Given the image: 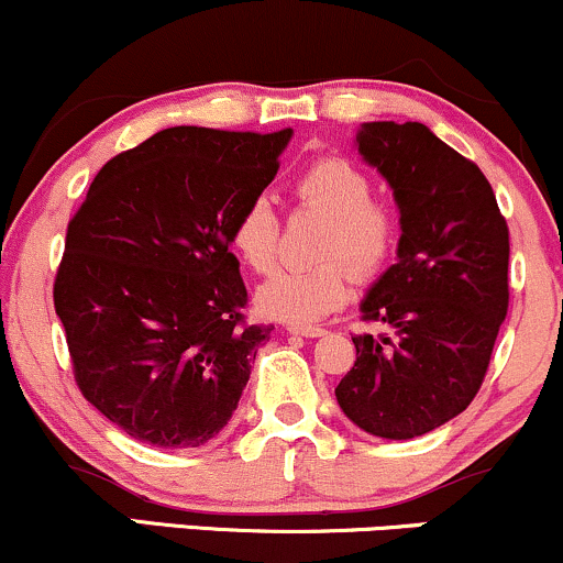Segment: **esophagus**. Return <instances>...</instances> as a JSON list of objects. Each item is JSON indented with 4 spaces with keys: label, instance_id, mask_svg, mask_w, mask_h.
<instances>
[{
    "label": "esophagus",
    "instance_id": "obj_1",
    "mask_svg": "<svg viewBox=\"0 0 563 563\" xmlns=\"http://www.w3.org/2000/svg\"><path fill=\"white\" fill-rule=\"evenodd\" d=\"M288 333L307 335V339H320V335H325L328 331H325V328H318V325H288Z\"/></svg>",
    "mask_w": 563,
    "mask_h": 563
}]
</instances>
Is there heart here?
<instances>
[{
	"label": "heart",
	"mask_w": 563,
	"mask_h": 563,
	"mask_svg": "<svg viewBox=\"0 0 563 563\" xmlns=\"http://www.w3.org/2000/svg\"><path fill=\"white\" fill-rule=\"evenodd\" d=\"M294 196L303 206L328 214L318 264L283 267L256 290V303L267 318L312 322L346 303L354 288V269L376 275L397 245V217L373 200L371 177L344 156L309 161L294 179ZM280 219L264 196L251 198L238 211L230 230L235 254L254 273H269L277 260Z\"/></svg>",
	"instance_id": "b5f03b06"
}]
</instances>
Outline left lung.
<instances>
[{
    "label": "left lung",
    "mask_w": 563,
    "mask_h": 563,
    "mask_svg": "<svg viewBox=\"0 0 563 563\" xmlns=\"http://www.w3.org/2000/svg\"><path fill=\"white\" fill-rule=\"evenodd\" d=\"M354 147L389 183L402 235L360 303L391 335H354L335 399L367 434L423 437L461 416L487 373L508 312V224L479 166L429 126L367 121Z\"/></svg>",
    "instance_id": "obj_1"
}]
</instances>
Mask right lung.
Masks as SVG:
<instances>
[{"label": "right lung", "mask_w": 563, "mask_h": 563, "mask_svg": "<svg viewBox=\"0 0 563 563\" xmlns=\"http://www.w3.org/2000/svg\"><path fill=\"white\" fill-rule=\"evenodd\" d=\"M275 134L172 126L108 161L70 219L55 277L76 384L153 448L228 426L273 325H245L238 211L280 169Z\"/></svg>", "instance_id": "1"}]
</instances>
